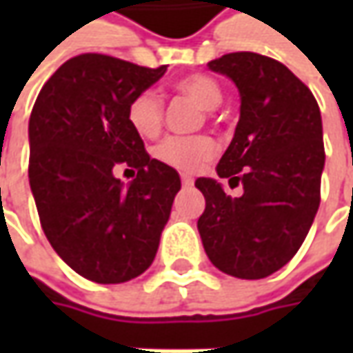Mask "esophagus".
<instances>
[{
	"label": "esophagus",
	"instance_id": "34e87169",
	"mask_svg": "<svg viewBox=\"0 0 353 353\" xmlns=\"http://www.w3.org/2000/svg\"><path fill=\"white\" fill-rule=\"evenodd\" d=\"M181 179H183V184H184V186H192V184H194V181H192V179L188 176V174H183Z\"/></svg>",
	"mask_w": 353,
	"mask_h": 353
}]
</instances>
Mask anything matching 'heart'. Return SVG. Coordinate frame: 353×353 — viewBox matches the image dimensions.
Returning <instances> with one entry per match:
<instances>
[{
	"label": "heart",
	"instance_id": "heart-1",
	"mask_svg": "<svg viewBox=\"0 0 353 353\" xmlns=\"http://www.w3.org/2000/svg\"><path fill=\"white\" fill-rule=\"evenodd\" d=\"M174 90L192 100L202 110H214L222 102V86L208 74H188L174 82ZM128 121L131 129L143 137L153 139L163 128V102L153 92L137 94L128 105ZM216 155V145L210 137H169L155 149V157L179 170H196Z\"/></svg>",
	"mask_w": 353,
	"mask_h": 353
}]
</instances>
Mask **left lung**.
<instances>
[{
	"instance_id": "left-lung-1",
	"label": "left lung",
	"mask_w": 353,
	"mask_h": 353,
	"mask_svg": "<svg viewBox=\"0 0 353 353\" xmlns=\"http://www.w3.org/2000/svg\"><path fill=\"white\" fill-rule=\"evenodd\" d=\"M239 90V121L218 176L243 194L228 196L214 179H196L206 198L198 218L212 263L237 279L279 271L303 245L320 204L322 117L312 92L275 59L230 52L208 62Z\"/></svg>"
}]
</instances>
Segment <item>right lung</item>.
Wrapping results in <instances>:
<instances>
[{"label": "right lung", "instance_id": "1", "mask_svg": "<svg viewBox=\"0 0 353 353\" xmlns=\"http://www.w3.org/2000/svg\"><path fill=\"white\" fill-rule=\"evenodd\" d=\"M165 72L78 54L33 105L29 184L43 232L62 261L94 283H125L149 269L181 190L179 172L147 155L128 121L129 102ZM116 166L138 176L125 187Z\"/></svg>", "mask_w": 353, "mask_h": 353}]
</instances>
